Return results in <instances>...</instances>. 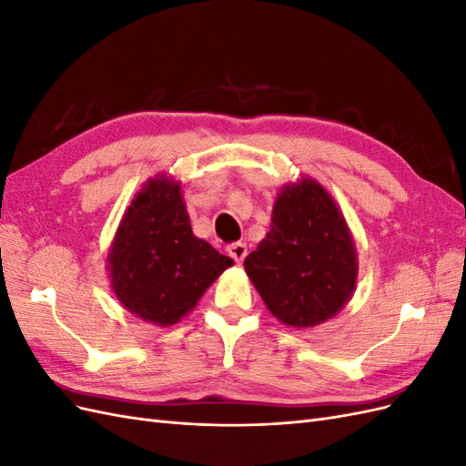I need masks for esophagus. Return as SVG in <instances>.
Segmentation results:
<instances>
[{"label":"esophagus","instance_id":"1","mask_svg":"<svg viewBox=\"0 0 466 466\" xmlns=\"http://www.w3.org/2000/svg\"><path fill=\"white\" fill-rule=\"evenodd\" d=\"M228 252H229V257H231L237 264H241V262L245 260V257H247V245H245V243H231V245L228 247Z\"/></svg>","mask_w":466,"mask_h":466}]
</instances>
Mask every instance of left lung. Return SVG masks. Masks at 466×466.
<instances>
[{
    "instance_id": "8db88e82",
    "label": "left lung",
    "mask_w": 466,
    "mask_h": 466,
    "mask_svg": "<svg viewBox=\"0 0 466 466\" xmlns=\"http://www.w3.org/2000/svg\"><path fill=\"white\" fill-rule=\"evenodd\" d=\"M245 270L279 322L311 329L350 301L358 252L340 208L315 178L279 190L270 231L245 258Z\"/></svg>"
}]
</instances>
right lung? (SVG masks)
Wrapping results in <instances>:
<instances>
[{
  "mask_svg": "<svg viewBox=\"0 0 466 466\" xmlns=\"http://www.w3.org/2000/svg\"><path fill=\"white\" fill-rule=\"evenodd\" d=\"M233 260L192 233L180 182L149 178L118 225L108 252L116 299L139 319L168 327L190 313Z\"/></svg>",
  "mask_w": 466,
  "mask_h": 466,
  "instance_id": "add662e5",
  "label": "right lung"
}]
</instances>
